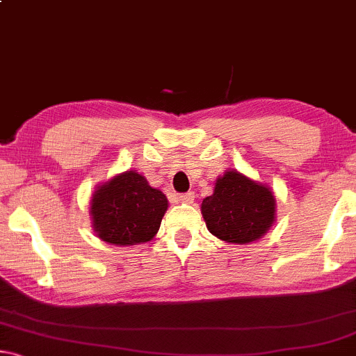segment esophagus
I'll list each match as a JSON object with an SVG mask.
<instances>
[{
  "label": "esophagus",
  "mask_w": 356,
  "mask_h": 356,
  "mask_svg": "<svg viewBox=\"0 0 356 356\" xmlns=\"http://www.w3.org/2000/svg\"><path fill=\"white\" fill-rule=\"evenodd\" d=\"M193 198H195V193H193V192L181 193V195H179V202H182V203H192Z\"/></svg>",
  "instance_id": "1"
}]
</instances>
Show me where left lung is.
I'll return each instance as SVG.
<instances>
[{"label":"left lung","instance_id":"1","mask_svg":"<svg viewBox=\"0 0 356 356\" xmlns=\"http://www.w3.org/2000/svg\"><path fill=\"white\" fill-rule=\"evenodd\" d=\"M202 215L218 239L248 244L262 238L273 225L275 197L268 187L238 170H227L216 181L213 195L203 200Z\"/></svg>","mask_w":356,"mask_h":356}]
</instances>
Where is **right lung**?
<instances>
[{
  "instance_id": "add662e5",
  "label": "right lung",
  "mask_w": 356,
  "mask_h": 356,
  "mask_svg": "<svg viewBox=\"0 0 356 356\" xmlns=\"http://www.w3.org/2000/svg\"><path fill=\"white\" fill-rule=\"evenodd\" d=\"M168 210V198L134 170L115 175L94 192L92 225L108 244L135 245L148 243L158 233Z\"/></svg>"
}]
</instances>
